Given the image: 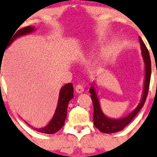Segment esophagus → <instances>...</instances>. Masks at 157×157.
Returning a JSON list of instances; mask_svg holds the SVG:
<instances>
[{"label": "esophagus", "mask_w": 157, "mask_h": 157, "mask_svg": "<svg viewBox=\"0 0 157 157\" xmlns=\"http://www.w3.org/2000/svg\"><path fill=\"white\" fill-rule=\"evenodd\" d=\"M76 92H77V93H82L83 91H84V88H83V86H82V85H77V86H76Z\"/></svg>", "instance_id": "34e87169"}]
</instances>
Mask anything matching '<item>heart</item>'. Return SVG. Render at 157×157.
Wrapping results in <instances>:
<instances>
[{
  "label": "heart",
  "mask_w": 157,
  "mask_h": 157,
  "mask_svg": "<svg viewBox=\"0 0 157 157\" xmlns=\"http://www.w3.org/2000/svg\"><path fill=\"white\" fill-rule=\"evenodd\" d=\"M84 52H83V51H79V52H77L74 53V58H83V56H84ZM99 64V61H96L94 62V64H93V65L95 66V67H96V66H98Z\"/></svg>",
  "instance_id": "heart-1"
}]
</instances>
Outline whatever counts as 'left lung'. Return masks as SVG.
Segmentation results:
<instances>
[{"instance_id": "8db88e82", "label": "left lung", "mask_w": 157, "mask_h": 157, "mask_svg": "<svg viewBox=\"0 0 157 157\" xmlns=\"http://www.w3.org/2000/svg\"><path fill=\"white\" fill-rule=\"evenodd\" d=\"M139 42H140V48H141L142 57L144 62V83L143 93H142L140 103L131 113L121 118H111L107 117L101 109L99 98H98L94 85L92 84L90 89V93L91 94L90 97L93 100V109H94L93 124L95 127L97 128L101 132L105 133V134H112V133L118 132L123 130L124 127H126L132 121L133 118L136 116V115L144 105L147 93H148L149 86H150V76H151V61H150L148 50L140 37H139Z\"/></svg>"}]
</instances>
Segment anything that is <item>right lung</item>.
Here are the masks:
<instances>
[{"label": "right lung", "mask_w": 157, "mask_h": 157, "mask_svg": "<svg viewBox=\"0 0 157 157\" xmlns=\"http://www.w3.org/2000/svg\"><path fill=\"white\" fill-rule=\"evenodd\" d=\"M35 29H36L35 27H33V26H27V27L20 29L17 33H14L13 34V36H12L13 37H11V39H10V41H9L10 42L7 45V47L10 46V44L17 38L25 36V35L29 34V33L34 32ZM73 93H74V88H73V84L71 83H67V84H65L61 87L59 93V98H58L56 110H55L52 120L49 121V123L46 126L43 128H33V126L30 125L27 122L26 123L29 124V126H31L32 128H34L36 131H39L41 133L52 134L58 132L64 124V121H65V118L67 115V105H68L70 100L74 98Z\"/></svg>", "instance_id": "add662e5"}]
</instances>
